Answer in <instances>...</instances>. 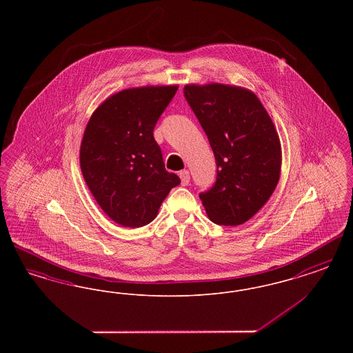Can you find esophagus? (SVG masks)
Listing matches in <instances>:
<instances>
[{"label": "esophagus", "mask_w": 353, "mask_h": 353, "mask_svg": "<svg viewBox=\"0 0 353 353\" xmlns=\"http://www.w3.org/2000/svg\"><path fill=\"white\" fill-rule=\"evenodd\" d=\"M179 176H180V179H181V184L188 185L189 184V181H190V174H189V172L184 169V170H181L180 173H179Z\"/></svg>", "instance_id": "esophagus-1"}]
</instances>
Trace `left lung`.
<instances>
[{"label": "left lung", "mask_w": 353, "mask_h": 353, "mask_svg": "<svg viewBox=\"0 0 353 353\" xmlns=\"http://www.w3.org/2000/svg\"><path fill=\"white\" fill-rule=\"evenodd\" d=\"M185 99L216 157L217 180L200 194L208 217L236 226L269 201L282 165L281 140L258 97L230 84H186Z\"/></svg>", "instance_id": "left-lung-1"}]
</instances>
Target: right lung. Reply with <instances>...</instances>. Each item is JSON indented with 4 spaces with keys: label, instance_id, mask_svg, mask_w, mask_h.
<instances>
[{
    "label": "right lung",
    "instance_id": "right-lung-1",
    "mask_svg": "<svg viewBox=\"0 0 353 353\" xmlns=\"http://www.w3.org/2000/svg\"><path fill=\"white\" fill-rule=\"evenodd\" d=\"M179 85H144L108 97L88 120L79 161L103 212L124 228H140L157 212L180 177L165 170L153 128Z\"/></svg>",
    "mask_w": 353,
    "mask_h": 353
}]
</instances>
